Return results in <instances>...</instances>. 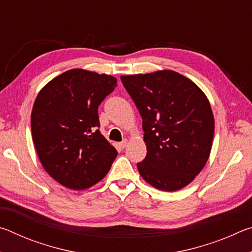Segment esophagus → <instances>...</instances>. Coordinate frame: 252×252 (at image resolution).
I'll return each instance as SVG.
<instances>
[{"instance_id": "34e87169", "label": "esophagus", "mask_w": 252, "mask_h": 252, "mask_svg": "<svg viewBox=\"0 0 252 252\" xmlns=\"http://www.w3.org/2000/svg\"><path fill=\"white\" fill-rule=\"evenodd\" d=\"M126 146V140H123L122 142H119L118 143V148L121 149V150H122V149H125Z\"/></svg>"}]
</instances>
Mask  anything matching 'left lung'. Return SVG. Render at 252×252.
I'll return each mask as SVG.
<instances>
[{
	"label": "left lung",
	"instance_id": "left-lung-1",
	"mask_svg": "<svg viewBox=\"0 0 252 252\" xmlns=\"http://www.w3.org/2000/svg\"><path fill=\"white\" fill-rule=\"evenodd\" d=\"M121 81L142 117L147 156L136 163L140 174L157 189H182L210 156L215 119L207 96L170 70L122 75Z\"/></svg>",
	"mask_w": 252,
	"mask_h": 252
}]
</instances>
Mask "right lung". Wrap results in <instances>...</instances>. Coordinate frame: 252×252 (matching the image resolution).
<instances>
[{
  "label": "right lung",
  "mask_w": 252,
  "mask_h": 252,
  "mask_svg": "<svg viewBox=\"0 0 252 252\" xmlns=\"http://www.w3.org/2000/svg\"><path fill=\"white\" fill-rule=\"evenodd\" d=\"M117 79L69 70L42 89L34 102L31 129L45 171L62 186L84 190L105 177L118 152L99 130L97 109Z\"/></svg>",
  "instance_id": "1"
}]
</instances>
